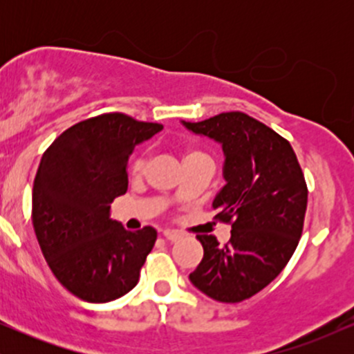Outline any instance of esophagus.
<instances>
[{"label": "esophagus", "mask_w": 354, "mask_h": 354, "mask_svg": "<svg viewBox=\"0 0 354 354\" xmlns=\"http://www.w3.org/2000/svg\"><path fill=\"white\" fill-rule=\"evenodd\" d=\"M163 236L168 239V241H176V239L181 238V233H178V231L174 230H165Z\"/></svg>", "instance_id": "34e87169"}]
</instances>
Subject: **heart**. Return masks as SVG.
<instances>
[{
    "label": "heart",
    "instance_id": "obj_1",
    "mask_svg": "<svg viewBox=\"0 0 354 354\" xmlns=\"http://www.w3.org/2000/svg\"><path fill=\"white\" fill-rule=\"evenodd\" d=\"M200 158H209V156L205 151H201V149L189 148V149H186V153H185V163H186V161H191V160H200ZM146 163H148V153H146V151L138 153L135 160H133V165H131L133 173H136V174L143 173L145 168H146Z\"/></svg>",
    "mask_w": 354,
    "mask_h": 354
}]
</instances>
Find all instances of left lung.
I'll return each mask as SVG.
<instances>
[{"label":"left lung","instance_id":"8db88e82","mask_svg":"<svg viewBox=\"0 0 354 354\" xmlns=\"http://www.w3.org/2000/svg\"><path fill=\"white\" fill-rule=\"evenodd\" d=\"M183 124L223 146L226 185L213 209L231 225L225 246L198 234L205 254L189 279L216 301L239 303L266 288L293 256L308 205L304 174L290 141L246 113Z\"/></svg>","mask_w":354,"mask_h":354}]
</instances>
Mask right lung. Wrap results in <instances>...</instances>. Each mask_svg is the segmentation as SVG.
<instances>
[{
	"instance_id": "right-lung-1",
	"label": "right lung",
	"mask_w": 354,
	"mask_h": 354,
	"mask_svg": "<svg viewBox=\"0 0 354 354\" xmlns=\"http://www.w3.org/2000/svg\"><path fill=\"white\" fill-rule=\"evenodd\" d=\"M163 124L123 113L80 121L43 153L33 185V228L44 259L70 293L108 303L131 291L156 230L128 231L109 218L128 189V160Z\"/></svg>"
}]
</instances>
